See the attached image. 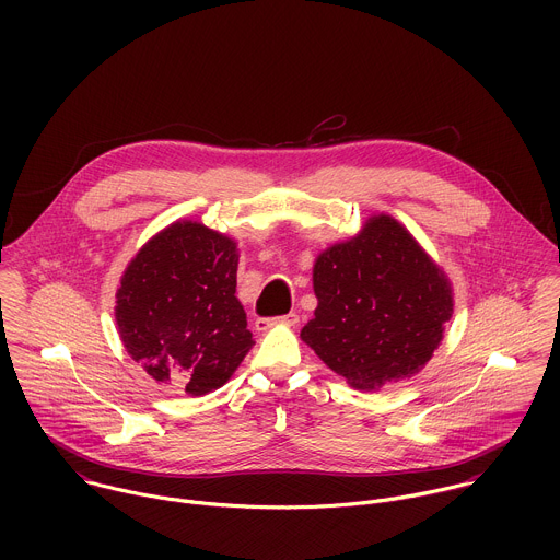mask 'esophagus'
I'll return each mask as SVG.
<instances>
[{"mask_svg":"<svg viewBox=\"0 0 560 560\" xmlns=\"http://www.w3.org/2000/svg\"><path fill=\"white\" fill-rule=\"evenodd\" d=\"M299 324V314L290 312V314H283V316H277V318H257V330H268L272 326H296Z\"/></svg>","mask_w":560,"mask_h":560,"instance_id":"1","label":"esophagus"}]
</instances>
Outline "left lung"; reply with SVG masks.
Masks as SVG:
<instances>
[{
    "instance_id": "8db88e82",
    "label": "left lung",
    "mask_w": 560,
    "mask_h": 560,
    "mask_svg": "<svg viewBox=\"0 0 560 560\" xmlns=\"http://www.w3.org/2000/svg\"><path fill=\"white\" fill-rule=\"evenodd\" d=\"M316 310L301 330L314 354L357 389L419 374L454 312L447 275L389 214L316 257Z\"/></svg>"
}]
</instances>
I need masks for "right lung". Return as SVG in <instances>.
I'll return each instance as SVG.
<instances>
[{"label":"right lung","mask_w":560,"mask_h":560,"mask_svg":"<svg viewBox=\"0 0 560 560\" xmlns=\"http://www.w3.org/2000/svg\"><path fill=\"white\" fill-rule=\"evenodd\" d=\"M236 242L175 221L139 248L115 294L126 352L156 383L203 396L230 381L255 346L236 292Z\"/></svg>","instance_id":"1"}]
</instances>
